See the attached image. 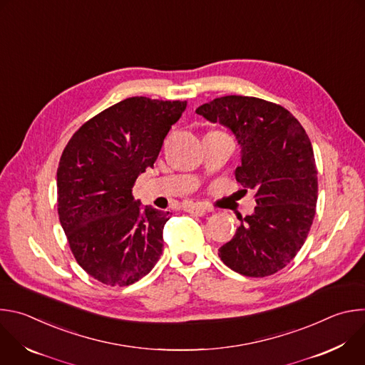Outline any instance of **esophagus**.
<instances>
[{
    "label": "esophagus",
    "instance_id": "34e87169",
    "mask_svg": "<svg viewBox=\"0 0 365 365\" xmlns=\"http://www.w3.org/2000/svg\"><path fill=\"white\" fill-rule=\"evenodd\" d=\"M183 210L192 215H196V217H203L206 214V207L200 203H189L186 205Z\"/></svg>",
    "mask_w": 365,
    "mask_h": 365
}]
</instances>
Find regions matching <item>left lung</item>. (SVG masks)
<instances>
[{
    "label": "left lung",
    "instance_id": "1",
    "mask_svg": "<svg viewBox=\"0 0 365 365\" xmlns=\"http://www.w3.org/2000/svg\"><path fill=\"white\" fill-rule=\"evenodd\" d=\"M196 113L235 134V178L245 192H255L254 214L240 215L234 238L218 255L242 276H272L294 258L315 218L318 170L310 140L286 108L254 96L215 98Z\"/></svg>",
    "mask_w": 365,
    "mask_h": 365
}]
</instances>
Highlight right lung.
I'll list each match as a JSON object with an SVG mask.
<instances>
[{
    "mask_svg": "<svg viewBox=\"0 0 365 365\" xmlns=\"http://www.w3.org/2000/svg\"><path fill=\"white\" fill-rule=\"evenodd\" d=\"M185 108V101L127 98L88 120L62 153L59 220L78 264L103 284H133L162 255L170 212L141 211L131 189Z\"/></svg>",
    "mask_w": 365,
    "mask_h": 365,
    "instance_id": "1",
    "label": "right lung"
}]
</instances>
